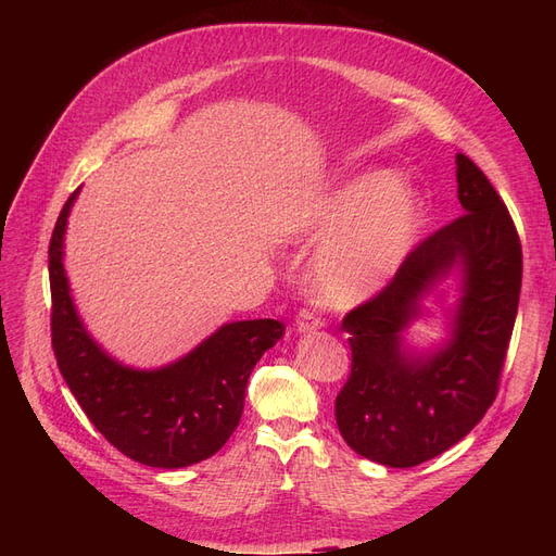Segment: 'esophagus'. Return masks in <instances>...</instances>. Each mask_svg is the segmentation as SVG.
Here are the masks:
<instances>
[{
    "label": "esophagus",
    "instance_id": "esophagus-1",
    "mask_svg": "<svg viewBox=\"0 0 556 556\" xmlns=\"http://www.w3.org/2000/svg\"><path fill=\"white\" fill-rule=\"evenodd\" d=\"M294 327H296V331H299V333H306V331L323 329V327H325V319H323V317H317L313 311L304 308V311H299Z\"/></svg>",
    "mask_w": 556,
    "mask_h": 556
}]
</instances>
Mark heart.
Instances as JSON below:
<instances>
[{"mask_svg":"<svg viewBox=\"0 0 556 556\" xmlns=\"http://www.w3.org/2000/svg\"><path fill=\"white\" fill-rule=\"evenodd\" d=\"M425 223L419 197L390 174H364L325 194L296 225L327 239L308 266L311 290L329 306H357L394 278Z\"/></svg>","mask_w":556,"mask_h":556,"instance_id":"heart-1","label":"heart"}]
</instances>
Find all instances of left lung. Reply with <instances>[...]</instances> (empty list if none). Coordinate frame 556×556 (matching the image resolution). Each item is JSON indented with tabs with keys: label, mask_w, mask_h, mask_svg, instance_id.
<instances>
[{
	"label": "left lung",
	"mask_w": 556,
	"mask_h": 556,
	"mask_svg": "<svg viewBox=\"0 0 556 556\" xmlns=\"http://www.w3.org/2000/svg\"><path fill=\"white\" fill-rule=\"evenodd\" d=\"M457 197L464 215L427 237L387 288L343 317L352 371L336 396V425L352 450L390 468L439 457L480 422L496 399L515 327L517 229L492 182L462 153ZM452 267L463 271V294L451 339L415 353L402 331Z\"/></svg>",
	"instance_id": "obj_1"
}]
</instances>
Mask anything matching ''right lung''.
<instances>
[{"label": "right lung", "mask_w": 556, "mask_h": 556, "mask_svg": "<svg viewBox=\"0 0 556 556\" xmlns=\"http://www.w3.org/2000/svg\"><path fill=\"white\" fill-rule=\"evenodd\" d=\"M66 199L48 248L50 333L60 374L94 429L125 457L182 468L204 462L239 427L252 368L285 333L278 319L223 325L174 364L153 371L115 362L83 327L64 274Z\"/></svg>", "instance_id": "1"}]
</instances>
